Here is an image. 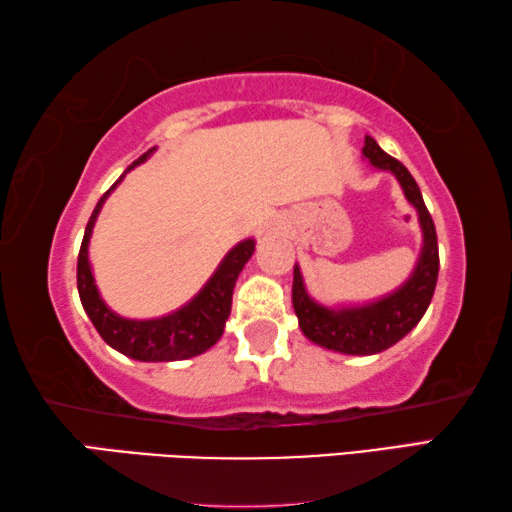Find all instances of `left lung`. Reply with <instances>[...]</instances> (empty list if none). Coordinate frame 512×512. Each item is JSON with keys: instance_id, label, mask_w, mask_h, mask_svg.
<instances>
[{"instance_id": "1", "label": "left lung", "mask_w": 512, "mask_h": 512, "mask_svg": "<svg viewBox=\"0 0 512 512\" xmlns=\"http://www.w3.org/2000/svg\"><path fill=\"white\" fill-rule=\"evenodd\" d=\"M363 158L372 167L391 171L400 183L422 228V250L413 273L400 289L388 296L359 307H323L309 296L302 280L300 266H293V309H296L302 334L314 341L320 348L341 352V354H377L388 350L411 329L420 323L433 298V289L438 282V237L427 205L422 201L420 187L415 183L409 169L400 160H395L381 146L366 135Z\"/></svg>"}]
</instances>
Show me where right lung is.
Listing matches in <instances>:
<instances>
[{
  "instance_id": "add662e5",
  "label": "right lung",
  "mask_w": 512,
  "mask_h": 512,
  "mask_svg": "<svg viewBox=\"0 0 512 512\" xmlns=\"http://www.w3.org/2000/svg\"><path fill=\"white\" fill-rule=\"evenodd\" d=\"M151 153L153 149L149 153H144L142 158H137L131 167L121 173L117 183L99 198L83 235L79 264H76V284H79V296L85 314L90 316L92 325L97 327L101 339L106 341L110 348H115L117 352L137 361H180L196 357V354H203L221 339L225 320L230 316L232 291H235L241 268L246 266L248 259L255 253V239L239 241V244L223 257V262L216 268L210 280H207L205 287L198 291L185 307L171 311V314L162 318L149 320L117 316L115 311L101 300L97 284H94L88 246L94 221H97L101 207L106 203L112 189L124 180L128 171L135 169L137 164H142Z\"/></svg>"
}]
</instances>
